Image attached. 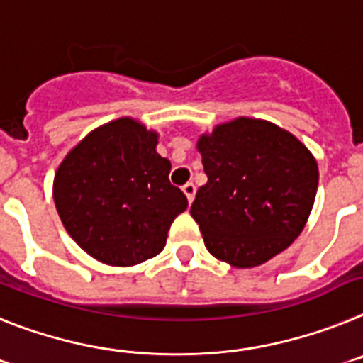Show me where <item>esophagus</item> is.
Instances as JSON below:
<instances>
[{
    "instance_id": "34e87169",
    "label": "esophagus",
    "mask_w": 363,
    "mask_h": 363,
    "mask_svg": "<svg viewBox=\"0 0 363 363\" xmlns=\"http://www.w3.org/2000/svg\"><path fill=\"white\" fill-rule=\"evenodd\" d=\"M182 191H184L186 194V197H188V201H194V197H195V184L194 182H186L184 186H182Z\"/></svg>"
}]
</instances>
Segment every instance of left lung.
<instances>
[{
  "label": "left lung",
  "mask_w": 363,
  "mask_h": 363,
  "mask_svg": "<svg viewBox=\"0 0 363 363\" xmlns=\"http://www.w3.org/2000/svg\"><path fill=\"white\" fill-rule=\"evenodd\" d=\"M208 182L190 208L208 252L238 269L263 264L303 230L318 164L294 135L238 118L197 143Z\"/></svg>",
  "instance_id": "left-lung-1"
}]
</instances>
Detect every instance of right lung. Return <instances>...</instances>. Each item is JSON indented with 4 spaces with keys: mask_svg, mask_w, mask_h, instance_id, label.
I'll use <instances>...</instances> for the list:
<instances>
[{
    "mask_svg": "<svg viewBox=\"0 0 363 363\" xmlns=\"http://www.w3.org/2000/svg\"><path fill=\"white\" fill-rule=\"evenodd\" d=\"M155 147L157 133L118 118L91 131L60 164L56 210L94 259L131 267L157 256L173 219L188 208L169 182L172 164Z\"/></svg>",
    "mask_w": 363,
    "mask_h": 363,
    "instance_id": "1",
    "label": "right lung"
}]
</instances>
